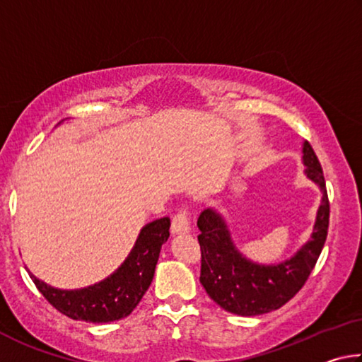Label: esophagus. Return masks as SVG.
Returning <instances> with one entry per match:
<instances>
[{"instance_id":"obj_1","label":"esophagus","mask_w":362,"mask_h":362,"mask_svg":"<svg viewBox=\"0 0 362 362\" xmlns=\"http://www.w3.org/2000/svg\"><path fill=\"white\" fill-rule=\"evenodd\" d=\"M170 233L173 235H187L189 233V222H188V216L185 211H180L177 216L173 218V225H170Z\"/></svg>"}]
</instances>
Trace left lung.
<instances>
[{
	"label": "left lung",
	"instance_id": "1",
	"mask_svg": "<svg viewBox=\"0 0 362 362\" xmlns=\"http://www.w3.org/2000/svg\"><path fill=\"white\" fill-rule=\"evenodd\" d=\"M306 179L320 187L322 198L310 240L296 254L278 263H257L236 247L228 223L216 207L198 218L201 284L228 313L257 316L278 310L302 289L324 247L329 226V199L321 164L308 142L302 145Z\"/></svg>",
	"mask_w": 362,
	"mask_h": 362
}]
</instances>
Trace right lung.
Masks as SVG:
<instances>
[{
	"mask_svg": "<svg viewBox=\"0 0 362 362\" xmlns=\"http://www.w3.org/2000/svg\"><path fill=\"white\" fill-rule=\"evenodd\" d=\"M169 217L146 223L126 260L110 276L93 286L59 289L36 278L30 269L28 274L47 302L71 320L97 324L122 320L132 313L148 291L161 246L169 238Z\"/></svg>",
	"mask_w": 362,
	"mask_h": 362,
	"instance_id": "add662e5",
	"label": "right lung"
}]
</instances>
